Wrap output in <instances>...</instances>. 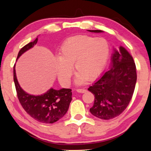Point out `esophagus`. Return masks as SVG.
Masks as SVG:
<instances>
[{
	"mask_svg": "<svg viewBox=\"0 0 151 151\" xmlns=\"http://www.w3.org/2000/svg\"><path fill=\"white\" fill-rule=\"evenodd\" d=\"M76 91H77L78 93H83L86 92V89H76Z\"/></svg>",
	"mask_w": 151,
	"mask_h": 151,
	"instance_id": "obj_1",
	"label": "esophagus"
}]
</instances>
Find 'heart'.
Wrapping results in <instances>:
<instances>
[{
	"instance_id": "1",
	"label": "heart",
	"mask_w": 151,
	"mask_h": 151,
	"mask_svg": "<svg viewBox=\"0 0 151 151\" xmlns=\"http://www.w3.org/2000/svg\"><path fill=\"white\" fill-rule=\"evenodd\" d=\"M110 54V45L104 37L78 35L68 38L61 47L56 71L60 82L69 85L74 65L77 73L75 83L82 85L103 71Z\"/></svg>"
}]
</instances>
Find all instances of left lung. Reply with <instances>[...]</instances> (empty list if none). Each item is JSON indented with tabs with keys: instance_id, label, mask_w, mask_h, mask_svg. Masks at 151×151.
<instances>
[{
	"instance_id": "obj_1",
	"label": "left lung",
	"mask_w": 151,
	"mask_h": 151,
	"mask_svg": "<svg viewBox=\"0 0 151 151\" xmlns=\"http://www.w3.org/2000/svg\"><path fill=\"white\" fill-rule=\"evenodd\" d=\"M102 32L100 30H88ZM111 58L110 70L88 88L94 95L92 115L101 119L109 120L117 117L127 108L135 89L137 74L132 56L120 46L114 49Z\"/></svg>"
}]
</instances>
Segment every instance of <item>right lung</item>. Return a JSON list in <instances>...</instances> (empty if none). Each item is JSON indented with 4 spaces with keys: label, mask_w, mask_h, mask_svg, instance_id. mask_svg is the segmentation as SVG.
I'll list each match as a JSON object with an SVG mask.
<instances>
[{
    "label": "right lung",
    "mask_w": 151,
    "mask_h": 151,
    "mask_svg": "<svg viewBox=\"0 0 151 151\" xmlns=\"http://www.w3.org/2000/svg\"><path fill=\"white\" fill-rule=\"evenodd\" d=\"M37 37L28 43L19 50L17 60L22 54L36 45ZM14 66V81L19 101L24 110L34 119L43 123H54L64 116L72 100L70 89L62 88L56 90L50 88L41 95L27 93L22 89L17 81Z\"/></svg>",
    "instance_id": "obj_1"
}]
</instances>
